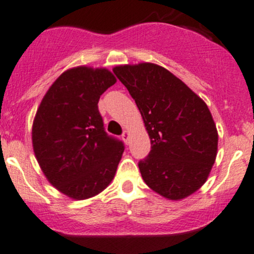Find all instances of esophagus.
<instances>
[{"mask_svg": "<svg viewBox=\"0 0 254 254\" xmlns=\"http://www.w3.org/2000/svg\"><path fill=\"white\" fill-rule=\"evenodd\" d=\"M129 136H130L129 131H127V130H125V131L123 132L122 137H123V140H124V142H125V143H127V142H129Z\"/></svg>", "mask_w": 254, "mask_h": 254, "instance_id": "34e87169", "label": "esophagus"}]
</instances>
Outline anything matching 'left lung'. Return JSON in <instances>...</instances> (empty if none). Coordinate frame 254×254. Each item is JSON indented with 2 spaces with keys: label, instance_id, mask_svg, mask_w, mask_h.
I'll return each instance as SVG.
<instances>
[{
  "label": "left lung",
  "instance_id": "8db88e82",
  "mask_svg": "<svg viewBox=\"0 0 254 254\" xmlns=\"http://www.w3.org/2000/svg\"><path fill=\"white\" fill-rule=\"evenodd\" d=\"M142 117L151 152L138 162L151 190L180 201L207 181L218 151V131L205 102L185 82L154 63L113 68Z\"/></svg>",
  "mask_w": 254,
  "mask_h": 254
}]
</instances>
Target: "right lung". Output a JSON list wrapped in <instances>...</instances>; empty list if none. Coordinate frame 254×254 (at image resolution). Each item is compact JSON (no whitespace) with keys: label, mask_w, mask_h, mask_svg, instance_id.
Here are the masks:
<instances>
[{"label":"right lung","mask_w":254,"mask_h":254,"mask_svg":"<svg viewBox=\"0 0 254 254\" xmlns=\"http://www.w3.org/2000/svg\"><path fill=\"white\" fill-rule=\"evenodd\" d=\"M117 82L106 68L65 70L42 98L33 123V148L52 186L73 199L102 192L114 179L124 145L107 135L98 100Z\"/></svg>","instance_id":"right-lung-1"}]
</instances>
